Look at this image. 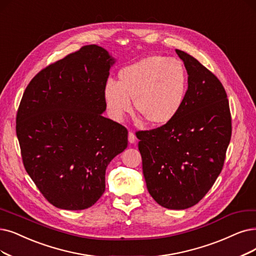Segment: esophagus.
Returning <instances> with one entry per match:
<instances>
[{
	"label": "esophagus",
	"mask_w": 256,
	"mask_h": 256,
	"mask_svg": "<svg viewBox=\"0 0 256 256\" xmlns=\"http://www.w3.org/2000/svg\"><path fill=\"white\" fill-rule=\"evenodd\" d=\"M128 140H129L130 144H134V142H136V136H134V132L129 131V134H128Z\"/></svg>",
	"instance_id": "esophagus-1"
}]
</instances>
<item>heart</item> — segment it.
Wrapping results in <instances>:
<instances>
[{"label": "heart", "mask_w": 256, "mask_h": 256, "mask_svg": "<svg viewBox=\"0 0 256 256\" xmlns=\"http://www.w3.org/2000/svg\"><path fill=\"white\" fill-rule=\"evenodd\" d=\"M187 86V71L180 60L149 56L122 68L118 82L108 80L104 98L110 116L118 122L131 112L134 100L138 112L146 122L160 126L178 116Z\"/></svg>", "instance_id": "obj_1"}]
</instances>
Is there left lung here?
<instances>
[{
  "label": "left lung",
  "instance_id": "left-lung-1",
  "mask_svg": "<svg viewBox=\"0 0 256 256\" xmlns=\"http://www.w3.org/2000/svg\"><path fill=\"white\" fill-rule=\"evenodd\" d=\"M188 74V89L178 116L136 134L150 196L167 209L198 204L222 169L231 138L227 94L220 80L196 58L176 49Z\"/></svg>",
  "mask_w": 256,
  "mask_h": 256
}]
</instances>
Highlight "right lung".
<instances>
[{
    "mask_svg": "<svg viewBox=\"0 0 256 256\" xmlns=\"http://www.w3.org/2000/svg\"><path fill=\"white\" fill-rule=\"evenodd\" d=\"M114 63L103 47L87 45L40 71L25 89L16 114L23 164L56 208L94 205L109 162L127 148V129L102 116Z\"/></svg>",
    "mask_w": 256,
    "mask_h": 256,
    "instance_id": "add662e5",
    "label": "right lung"
}]
</instances>
